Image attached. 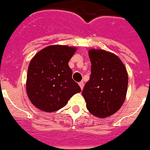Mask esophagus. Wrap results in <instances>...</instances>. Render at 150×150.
I'll list each match as a JSON object with an SVG mask.
<instances>
[{"mask_svg":"<svg viewBox=\"0 0 150 150\" xmlns=\"http://www.w3.org/2000/svg\"><path fill=\"white\" fill-rule=\"evenodd\" d=\"M79 86H80V88H81V89L82 90L83 88H84V82L83 81H80V82L79 83Z\"/></svg>","mask_w":150,"mask_h":150,"instance_id":"obj_1","label":"esophagus"}]
</instances>
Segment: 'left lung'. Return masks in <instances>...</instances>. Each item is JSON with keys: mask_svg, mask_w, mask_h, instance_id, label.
Wrapping results in <instances>:
<instances>
[{"mask_svg": "<svg viewBox=\"0 0 150 150\" xmlns=\"http://www.w3.org/2000/svg\"><path fill=\"white\" fill-rule=\"evenodd\" d=\"M91 76L82 91L87 109L99 118L115 114L124 104L128 75L117 56L102 50H90Z\"/></svg>", "mask_w": 150, "mask_h": 150, "instance_id": "obj_1", "label": "left lung"}]
</instances>
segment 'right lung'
<instances>
[{
	"mask_svg": "<svg viewBox=\"0 0 150 150\" xmlns=\"http://www.w3.org/2000/svg\"><path fill=\"white\" fill-rule=\"evenodd\" d=\"M75 47L54 45L44 48L30 61L26 77V93L40 110L54 112L66 105L81 88L71 78L69 62Z\"/></svg>",
	"mask_w": 150,
	"mask_h": 150,
	"instance_id": "add662e5",
	"label": "right lung"
}]
</instances>
